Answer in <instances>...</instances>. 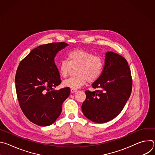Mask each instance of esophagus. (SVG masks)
<instances>
[{
	"label": "esophagus",
	"mask_w": 155,
	"mask_h": 155,
	"mask_svg": "<svg viewBox=\"0 0 155 155\" xmlns=\"http://www.w3.org/2000/svg\"><path fill=\"white\" fill-rule=\"evenodd\" d=\"M76 91H77V90H74V89H71V93H75Z\"/></svg>",
	"instance_id": "obj_1"
}]
</instances>
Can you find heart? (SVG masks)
<instances>
[{"mask_svg": "<svg viewBox=\"0 0 155 155\" xmlns=\"http://www.w3.org/2000/svg\"><path fill=\"white\" fill-rule=\"evenodd\" d=\"M104 65L103 58L84 50L77 49L68 54V60H62L58 64L61 76L67 77L72 68H75L74 77L63 81V86L71 89H78L86 81L94 82L101 75Z\"/></svg>", "mask_w": 155, "mask_h": 155, "instance_id": "heart-1", "label": "heart"}]
</instances>
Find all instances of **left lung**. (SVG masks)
<instances>
[{"instance_id": "left-lung-1", "label": "left lung", "mask_w": 155, "mask_h": 155, "mask_svg": "<svg viewBox=\"0 0 155 155\" xmlns=\"http://www.w3.org/2000/svg\"><path fill=\"white\" fill-rule=\"evenodd\" d=\"M101 77L92 86L94 91L86 90L81 105L84 115L91 121L104 123L113 120L122 111L132 91V77L127 61L120 54L105 53Z\"/></svg>"}]
</instances>
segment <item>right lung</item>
<instances>
[{
    "instance_id": "obj_1",
    "label": "right lung",
    "mask_w": 155,
    "mask_h": 155,
    "mask_svg": "<svg viewBox=\"0 0 155 155\" xmlns=\"http://www.w3.org/2000/svg\"><path fill=\"white\" fill-rule=\"evenodd\" d=\"M68 45L64 42L40 45L20 62L17 69L15 86L19 106L25 115L38 126L52 124L70 95V87L54 89L61 83L54 58Z\"/></svg>"
}]
</instances>
